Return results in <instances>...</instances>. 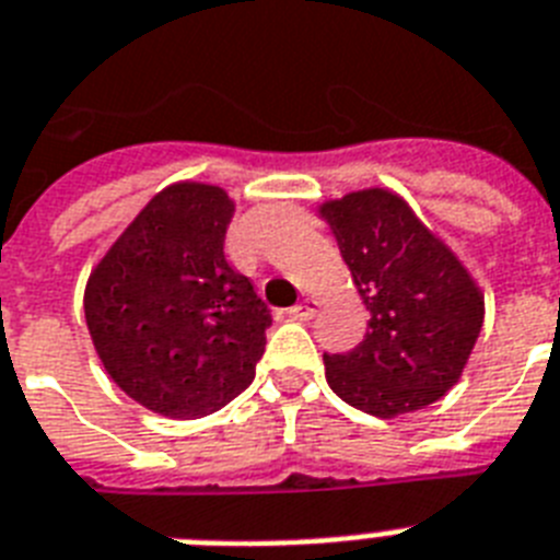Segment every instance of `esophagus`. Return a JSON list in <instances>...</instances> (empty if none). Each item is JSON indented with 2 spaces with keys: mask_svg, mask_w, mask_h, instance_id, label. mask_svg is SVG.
I'll return each mask as SVG.
<instances>
[{
  "mask_svg": "<svg viewBox=\"0 0 560 560\" xmlns=\"http://www.w3.org/2000/svg\"><path fill=\"white\" fill-rule=\"evenodd\" d=\"M317 306H320V303L308 298L306 303H300V306L289 308V317H294V320H312L314 314H317Z\"/></svg>",
  "mask_w": 560,
  "mask_h": 560,
  "instance_id": "34e87169",
  "label": "esophagus"
}]
</instances>
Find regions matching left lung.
Listing matches in <instances>:
<instances>
[{
  "instance_id": "left-lung-1",
  "label": "left lung",
  "mask_w": 560,
  "mask_h": 560,
  "mask_svg": "<svg viewBox=\"0 0 560 560\" xmlns=\"http://www.w3.org/2000/svg\"><path fill=\"white\" fill-rule=\"evenodd\" d=\"M317 217L335 234L369 312L358 349L323 354L331 392L374 418L441 400L460 381L483 326L475 277L392 188L323 200Z\"/></svg>"
}]
</instances>
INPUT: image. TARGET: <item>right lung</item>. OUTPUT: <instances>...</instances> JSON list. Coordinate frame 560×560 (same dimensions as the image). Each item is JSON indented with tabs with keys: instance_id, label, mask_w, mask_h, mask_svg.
<instances>
[{
	"instance_id": "obj_1",
	"label": "right lung",
	"mask_w": 560,
	"mask_h": 560,
	"mask_svg": "<svg viewBox=\"0 0 560 560\" xmlns=\"http://www.w3.org/2000/svg\"><path fill=\"white\" fill-rule=\"evenodd\" d=\"M234 197L200 179L156 191L85 283V323L105 372L165 418H206L254 381L269 312L225 260Z\"/></svg>"
}]
</instances>
